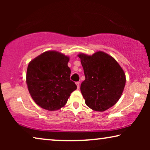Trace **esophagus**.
Masks as SVG:
<instances>
[{
  "label": "esophagus",
  "instance_id": "34e87169",
  "mask_svg": "<svg viewBox=\"0 0 150 150\" xmlns=\"http://www.w3.org/2000/svg\"><path fill=\"white\" fill-rule=\"evenodd\" d=\"M76 85L78 89H79V88H80V82H76Z\"/></svg>",
  "mask_w": 150,
  "mask_h": 150
}]
</instances>
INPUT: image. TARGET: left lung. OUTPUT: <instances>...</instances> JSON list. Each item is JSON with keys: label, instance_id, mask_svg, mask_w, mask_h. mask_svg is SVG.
Segmentation results:
<instances>
[{"label": "left lung", "instance_id": "1", "mask_svg": "<svg viewBox=\"0 0 150 150\" xmlns=\"http://www.w3.org/2000/svg\"><path fill=\"white\" fill-rule=\"evenodd\" d=\"M85 80L81 91L85 104L96 111H104L115 105L126 84V76L119 63L109 54L99 51L92 55L79 54Z\"/></svg>", "mask_w": 150, "mask_h": 150}]
</instances>
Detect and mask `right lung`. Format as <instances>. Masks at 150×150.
I'll return each mask as SVG.
<instances>
[{
    "label": "right lung",
    "mask_w": 150,
    "mask_h": 150,
    "mask_svg": "<svg viewBox=\"0 0 150 150\" xmlns=\"http://www.w3.org/2000/svg\"><path fill=\"white\" fill-rule=\"evenodd\" d=\"M69 58L57 51H46L32 60L26 71V84L35 102L44 109H60L77 86L70 80Z\"/></svg>",
    "instance_id": "right-lung-1"
}]
</instances>
